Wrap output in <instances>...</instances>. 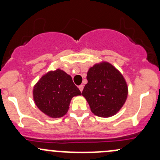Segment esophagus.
Listing matches in <instances>:
<instances>
[{
	"instance_id": "obj_1",
	"label": "esophagus",
	"mask_w": 160,
	"mask_h": 160,
	"mask_svg": "<svg viewBox=\"0 0 160 160\" xmlns=\"http://www.w3.org/2000/svg\"><path fill=\"white\" fill-rule=\"evenodd\" d=\"M83 87H84V86H83V84H81V85H80V86H79V89H80V91H81V92L83 91Z\"/></svg>"
}]
</instances>
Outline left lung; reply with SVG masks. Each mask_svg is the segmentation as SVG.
Returning <instances> with one entry per match:
<instances>
[{"label":"left lung","mask_w":160,"mask_h":160,"mask_svg":"<svg viewBox=\"0 0 160 160\" xmlns=\"http://www.w3.org/2000/svg\"><path fill=\"white\" fill-rule=\"evenodd\" d=\"M87 80L82 95L95 115L108 118L122 108L128 96V87L115 67L107 62L95 64L88 70Z\"/></svg>","instance_id":"1"}]
</instances>
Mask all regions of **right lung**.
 Wrapping results in <instances>:
<instances>
[{"label": "right lung", "mask_w": 160, "mask_h": 160, "mask_svg": "<svg viewBox=\"0 0 160 160\" xmlns=\"http://www.w3.org/2000/svg\"><path fill=\"white\" fill-rule=\"evenodd\" d=\"M78 95H81V92L73 83L72 77L59 69L43 76L33 89L37 107L53 118L65 115L71 99Z\"/></svg>", "instance_id": "obj_1"}]
</instances>
